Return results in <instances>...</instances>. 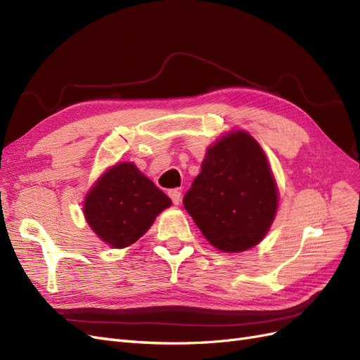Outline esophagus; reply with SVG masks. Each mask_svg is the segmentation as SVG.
<instances>
[{"label":"esophagus","mask_w":360,"mask_h":360,"mask_svg":"<svg viewBox=\"0 0 360 360\" xmlns=\"http://www.w3.org/2000/svg\"><path fill=\"white\" fill-rule=\"evenodd\" d=\"M168 195H169V198H171V201H172V204H180V200H181V192L179 191V189H169L168 191Z\"/></svg>","instance_id":"esophagus-1"}]
</instances>
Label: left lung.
Returning <instances> with one entry per match:
<instances>
[{
  "label": "left lung",
  "mask_w": 360,
  "mask_h": 360,
  "mask_svg": "<svg viewBox=\"0 0 360 360\" xmlns=\"http://www.w3.org/2000/svg\"><path fill=\"white\" fill-rule=\"evenodd\" d=\"M204 237L222 252L258 245L275 219L278 188L257 141L236 130L207 148L201 172L183 198Z\"/></svg>",
  "instance_id": "8db88e82"
}]
</instances>
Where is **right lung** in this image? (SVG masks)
<instances>
[{
  "mask_svg": "<svg viewBox=\"0 0 360 360\" xmlns=\"http://www.w3.org/2000/svg\"><path fill=\"white\" fill-rule=\"evenodd\" d=\"M171 200L132 162H120L94 183L84 202L91 230L112 248H126L143 237Z\"/></svg>",
  "mask_w": 360,
  "mask_h": 360,
  "instance_id": "obj_1",
  "label": "right lung"
}]
</instances>
